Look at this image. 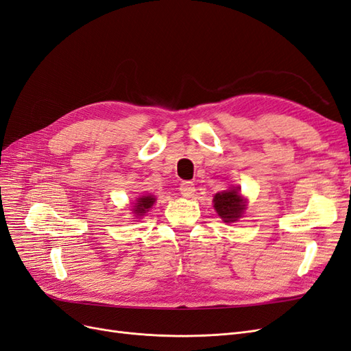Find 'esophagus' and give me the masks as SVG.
Segmentation results:
<instances>
[{
  "label": "esophagus",
  "mask_w": 351,
  "mask_h": 351,
  "mask_svg": "<svg viewBox=\"0 0 351 351\" xmlns=\"http://www.w3.org/2000/svg\"><path fill=\"white\" fill-rule=\"evenodd\" d=\"M179 192H180V194H182V197L189 198V197L194 195V192H195V185L192 184V182H189V180H185V182L180 184V186H179Z\"/></svg>",
  "instance_id": "1"
}]
</instances>
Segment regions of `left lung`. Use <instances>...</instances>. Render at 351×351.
<instances>
[{
	"label": "left lung",
	"mask_w": 351,
	"mask_h": 351,
	"mask_svg": "<svg viewBox=\"0 0 351 351\" xmlns=\"http://www.w3.org/2000/svg\"><path fill=\"white\" fill-rule=\"evenodd\" d=\"M239 189V186H233L228 191L217 192L213 198L214 210L217 211L224 223L237 221L246 210V199L241 195Z\"/></svg>",
	"instance_id": "8db88e82"
}]
</instances>
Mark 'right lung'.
Here are the masks:
<instances>
[{
	"label": "right lung",
	"mask_w": 351,
	"mask_h": 351,
	"mask_svg": "<svg viewBox=\"0 0 351 351\" xmlns=\"http://www.w3.org/2000/svg\"><path fill=\"white\" fill-rule=\"evenodd\" d=\"M154 201H156V198L153 195H143V197L135 199V206L132 208V213L135 214V217L144 216V214L153 207Z\"/></svg>",
	"instance_id": "obj_1"
}]
</instances>
